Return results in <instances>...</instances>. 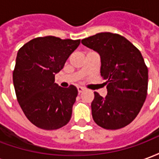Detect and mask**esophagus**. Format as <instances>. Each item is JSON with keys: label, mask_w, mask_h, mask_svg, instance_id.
Returning a JSON list of instances; mask_svg holds the SVG:
<instances>
[{"label": "esophagus", "mask_w": 159, "mask_h": 159, "mask_svg": "<svg viewBox=\"0 0 159 159\" xmlns=\"http://www.w3.org/2000/svg\"><path fill=\"white\" fill-rule=\"evenodd\" d=\"M77 90H78V93H81L82 92L84 91V88H83V87H78V88H77Z\"/></svg>", "instance_id": "obj_1"}]
</instances>
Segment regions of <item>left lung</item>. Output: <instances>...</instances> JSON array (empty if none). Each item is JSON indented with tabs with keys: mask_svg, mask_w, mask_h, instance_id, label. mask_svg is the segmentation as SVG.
Returning <instances> with one entry per match:
<instances>
[{
	"mask_svg": "<svg viewBox=\"0 0 159 159\" xmlns=\"http://www.w3.org/2000/svg\"><path fill=\"white\" fill-rule=\"evenodd\" d=\"M100 56V75L107 80L105 98L94 92L91 104L93 119L106 129L129 124L146 100L148 70L140 52L118 34L98 33L82 40Z\"/></svg>",
	"mask_w": 159,
	"mask_h": 159,
	"instance_id": "8db88e82",
	"label": "left lung"
}]
</instances>
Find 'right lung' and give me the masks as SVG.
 I'll use <instances>...</instances> for the list:
<instances>
[{
    "mask_svg": "<svg viewBox=\"0 0 159 159\" xmlns=\"http://www.w3.org/2000/svg\"><path fill=\"white\" fill-rule=\"evenodd\" d=\"M80 40L37 37L19 49L12 73L17 100L26 117L40 129L52 130L69 123L77 89L54 83Z\"/></svg>",
    "mask_w": 159,
    "mask_h": 159,
    "instance_id": "add662e5",
    "label": "right lung"
}]
</instances>
